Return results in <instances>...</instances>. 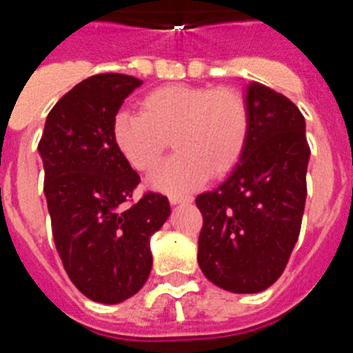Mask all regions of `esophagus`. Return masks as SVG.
Instances as JSON below:
<instances>
[{
  "mask_svg": "<svg viewBox=\"0 0 353 353\" xmlns=\"http://www.w3.org/2000/svg\"><path fill=\"white\" fill-rule=\"evenodd\" d=\"M192 196H183V194H170V203L171 205H180V203H191Z\"/></svg>",
  "mask_w": 353,
  "mask_h": 353,
  "instance_id": "34e87169",
  "label": "esophagus"
}]
</instances>
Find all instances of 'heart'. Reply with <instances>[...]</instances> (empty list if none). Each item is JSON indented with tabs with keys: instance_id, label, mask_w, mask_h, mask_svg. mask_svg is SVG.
Returning a JSON list of instances; mask_svg holds the SVG:
<instances>
[{
	"instance_id": "1",
	"label": "heart",
	"mask_w": 353,
	"mask_h": 353,
	"mask_svg": "<svg viewBox=\"0 0 353 353\" xmlns=\"http://www.w3.org/2000/svg\"><path fill=\"white\" fill-rule=\"evenodd\" d=\"M141 111H120L113 139L130 166L143 173L157 166L173 139L179 154L150 179L159 191H187L208 174L224 176L244 154L249 109L236 90L170 84L150 92Z\"/></svg>"
}]
</instances>
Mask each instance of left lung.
Here are the masks:
<instances>
[{
	"label": "left lung",
	"instance_id": "8db88e82",
	"mask_svg": "<svg viewBox=\"0 0 353 353\" xmlns=\"http://www.w3.org/2000/svg\"><path fill=\"white\" fill-rule=\"evenodd\" d=\"M245 104L244 154L217 189L196 198L201 272L233 293L263 292L285 270L301 233L311 155L304 117L290 99L252 81Z\"/></svg>",
	"mask_w": 353,
	"mask_h": 353
}]
</instances>
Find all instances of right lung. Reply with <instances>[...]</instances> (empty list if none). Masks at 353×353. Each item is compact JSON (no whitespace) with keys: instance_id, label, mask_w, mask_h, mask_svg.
I'll list each match as a JSON object with an SVG mask.
<instances>
[{"instance_id":"right-lung-1","label":"right lung","mask_w":353,"mask_h":353,"mask_svg":"<svg viewBox=\"0 0 353 353\" xmlns=\"http://www.w3.org/2000/svg\"><path fill=\"white\" fill-rule=\"evenodd\" d=\"M141 84L125 74L81 81L51 109L39 143L56 251L76 288L102 304L143 288L152 270L150 236L171 214L159 192L134 203L139 174L113 139L118 109Z\"/></svg>"}]
</instances>
